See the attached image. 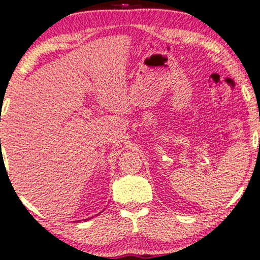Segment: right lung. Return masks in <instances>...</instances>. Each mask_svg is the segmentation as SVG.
<instances>
[{
  "label": "right lung",
  "instance_id": "obj_1",
  "mask_svg": "<svg viewBox=\"0 0 260 260\" xmlns=\"http://www.w3.org/2000/svg\"><path fill=\"white\" fill-rule=\"evenodd\" d=\"M85 220H86V219H85Z\"/></svg>",
  "mask_w": 260,
  "mask_h": 260
}]
</instances>
